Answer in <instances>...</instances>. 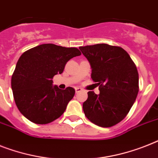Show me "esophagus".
Here are the masks:
<instances>
[{
  "label": "esophagus",
  "instance_id": "34e87169",
  "mask_svg": "<svg viewBox=\"0 0 158 158\" xmlns=\"http://www.w3.org/2000/svg\"><path fill=\"white\" fill-rule=\"evenodd\" d=\"M75 92H76V93H79V92H81V91L83 90V89H82L81 88H79V87H77V88H75Z\"/></svg>",
  "mask_w": 158,
  "mask_h": 158
}]
</instances>
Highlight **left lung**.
Masks as SVG:
<instances>
[{"label":"left lung","mask_w":158,"mask_h":158,"mask_svg":"<svg viewBox=\"0 0 158 158\" xmlns=\"http://www.w3.org/2000/svg\"><path fill=\"white\" fill-rule=\"evenodd\" d=\"M92 68L91 78L100 94L88 92L83 104L85 116L96 125L110 127L127 116L139 92V75L127 52L106 44L80 47Z\"/></svg>","instance_id":"left-lung-1"}]
</instances>
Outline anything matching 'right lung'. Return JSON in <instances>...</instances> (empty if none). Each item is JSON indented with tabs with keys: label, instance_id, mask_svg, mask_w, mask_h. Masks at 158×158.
Instances as JSON below:
<instances>
[{
	"label": "right lung",
	"instance_id": "1",
	"mask_svg": "<svg viewBox=\"0 0 158 158\" xmlns=\"http://www.w3.org/2000/svg\"><path fill=\"white\" fill-rule=\"evenodd\" d=\"M76 48L44 44L26 51L19 57L11 79L16 106L25 118L36 124H47L61 116L75 96V89L52 85L53 76L63 72L70 59L80 56Z\"/></svg>",
	"mask_w": 158,
	"mask_h": 158
}]
</instances>
